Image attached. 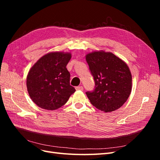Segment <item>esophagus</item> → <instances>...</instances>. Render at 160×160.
<instances>
[{
    "label": "esophagus",
    "mask_w": 160,
    "mask_h": 160,
    "mask_svg": "<svg viewBox=\"0 0 160 160\" xmlns=\"http://www.w3.org/2000/svg\"><path fill=\"white\" fill-rule=\"evenodd\" d=\"M75 89L76 90H83V86H77V87H76L75 88Z\"/></svg>",
    "instance_id": "obj_1"
}]
</instances>
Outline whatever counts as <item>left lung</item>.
Returning a JSON list of instances; mask_svg holds the SVG:
<instances>
[{"label": "left lung", "mask_w": 160, "mask_h": 160, "mask_svg": "<svg viewBox=\"0 0 160 160\" xmlns=\"http://www.w3.org/2000/svg\"><path fill=\"white\" fill-rule=\"evenodd\" d=\"M86 61L95 81L94 89L86 92L91 103L104 112L122 107L132 91V77L127 64L104 51L89 53Z\"/></svg>", "instance_id": "obj_1"}]
</instances>
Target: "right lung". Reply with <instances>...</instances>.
I'll return each mask as SVG.
<instances>
[{"mask_svg": "<svg viewBox=\"0 0 160 160\" xmlns=\"http://www.w3.org/2000/svg\"><path fill=\"white\" fill-rule=\"evenodd\" d=\"M70 53L50 52L42 56L28 72L27 87L30 98L41 108L55 110L64 105L75 89L70 85L66 66Z\"/></svg>", "mask_w": 160, "mask_h": 160, "instance_id": "add662e5", "label": "right lung"}]
</instances>
